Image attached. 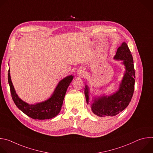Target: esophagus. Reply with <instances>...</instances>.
Masks as SVG:
<instances>
[{
	"label": "esophagus",
	"instance_id": "1",
	"mask_svg": "<svg viewBox=\"0 0 153 153\" xmlns=\"http://www.w3.org/2000/svg\"><path fill=\"white\" fill-rule=\"evenodd\" d=\"M77 75L79 76V77H82L84 76L85 74V71L82 68H80L77 70Z\"/></svg>",
	"mask_w": 153,
	"mask_h": 153
}]
</instances>
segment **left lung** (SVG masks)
Wrapping results in <instances>:
<instances>
[{
    "mask_svg": "<svg viewBox=\"0 0 153 153\" xmlns=\"http://www.w3.org/2000/svg\"><path fill=\"white\" fill-rule=\"evenodd\" d=\"M116 60H122L125 71L120 83L119 89L110 96L102 94L95 96L91 105L93 113L102 117H113L122 112L128 106L133 95L135 83V71L133 59L126 43L123 42L114 57ZM84 93L87 104L89 103V87L85 85Z\"/></svg>",
    "mask_w": 153,
    "mask_h": 153,
    "instance_id": "obj_1",
    "label": "left lung"
}]
</instances>
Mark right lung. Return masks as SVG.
I'll list each match as a JSON object with an SVG mask.
<instances>
[{"instance_id": "add662e5", "label": "right lung", "mask_w": 153, "mask_h": 153, "mask_svg": "<svg viewBox=\"0 0 153 153\" xmlns=\"http://www.w3.org/2000/svg\"><path fill=\"white\" fill-rule=\"evenodd\" d=\"M73 77L70 75L61 80L49 99L35 104H29L20 99L17 94L11 79L10 69L8 74L12 99L17 107L30 117L39 120L52 119L60 113L65 94Z\"/></svg>"}]
</instances>
